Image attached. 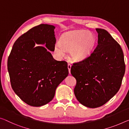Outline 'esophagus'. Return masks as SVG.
Segmentation results:
<instances>
[{"label": "esophagus", "mask_w": 129, "mask_h": 129, "mask_svg": "<svg viewBox=\"0 0 129 129\" xmlns=\"http://www.w3.org/2000/svg\"><path fill=\"white\" fill-rule=\"evenodd\" d=\"M71 67H72V65H71V64H68V71H69V74L71 73Z\"/></svg>", "instance_id": "obj_1"}]
</instances>
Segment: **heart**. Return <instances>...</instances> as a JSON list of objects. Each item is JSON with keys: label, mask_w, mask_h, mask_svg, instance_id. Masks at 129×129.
<instances>
[{"label": "heart", "mask_w": 129, "mask_h": 129, "mask_svg": "<svg viewBox=\"0 0 129 129\" xmlns=\"http://www.w3.org/2000/svg\"><path fill=\"white\" fill-rule=\"evenodd\" d=\"M96 44V38L91 31L84 30H73L63 34L60 42L54 46V52L60 56L64 55L65 51H69L72 60L80 61L91 56Z\"/></svg>", "instance_id": "b5f03b06"}]
</instances>
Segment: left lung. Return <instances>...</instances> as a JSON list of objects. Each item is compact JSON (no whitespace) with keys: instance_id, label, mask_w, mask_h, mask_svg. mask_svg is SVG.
Returning a JSON list of instances; mask_svg holds the SVG:
<instances>
[{"instance_id":"obj_1","label":"left lung","mask_w":129,"mask_h":129,"mask_svg":"<svg viewBox=\"0 0 129 129\" xmlns=\"http://www.w3.org/2000/svg\"><path fill=\"white\" fill-rule=\"evenodd\" d=\"M98 46L85 60L76 62L71 73L76 80L75 96L89 108L105 105L118 92L125 72L123 51L109 32L96 28Z\"/></svg>"}]
</instances>
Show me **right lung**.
I'll list each match as a JSON object with an SVG mask.
<instances>
[{
	"mask_svg": "<svg viewBox=\"0 0 129 129\" xmlns=\"http://www.w3.org/2000/svg\"><path fill=\"white\" fill-rule=\"evenodd\" d=\"M55 28L41 24L30 29L17 39L8 58L12 88L34 107L52 101L57 87L68 75L67 62L56 60L48 50H54Z\"/></svg>",
	"mask_w": 129,
	"mask_h": 129,
	"instance_id": "1",
	"label": "right lung"
}]
</instances>
